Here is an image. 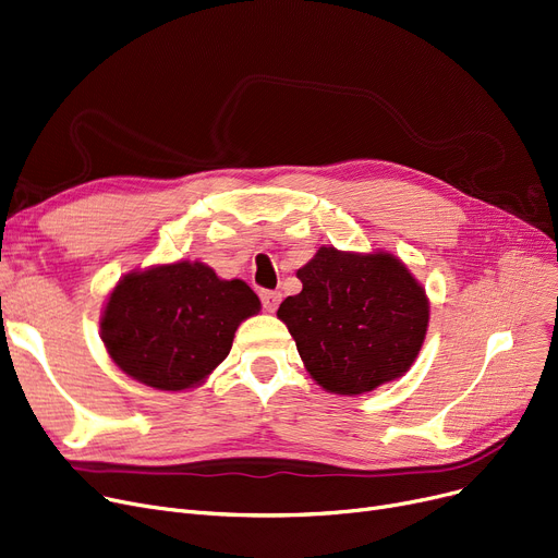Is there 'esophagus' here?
Listing matches in <instances>:
<instances>
[{"label": "esophagus", "instance_id": "obj_1", "mask_svg": "<svg viewBox=\"0 0 558 558\" xmlns=\"http://www.w3.org/2000/svg\"><path fill=\"white\" fill-rule=\"evenodd\" d=\"M259 299H262V305H264L266 312H276L278 305H280L282 294H280V292H262Z\"/></svg>", "mask_w": 558, "mask_h": 558}]
</instances>
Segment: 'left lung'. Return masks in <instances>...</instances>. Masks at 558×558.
<instances>
[{
	"label": "left lung",
	"mask_w": 558,
	"mask_h": 558,
	"mask_svg": "<svg viewBox=\"0 0 558 558\" xmlns=\"http://www.w3.org/2000/svg\"><path fill=\"white\" fill-rule=\"evenodd\" d=\"M296 278L301 294L280 303L278 319L324 390L365 395L413 367L428 328V299L401 259L322 246Z\"/></svg>",
	"instance_id": "left-lung-1"
}]
</instances>
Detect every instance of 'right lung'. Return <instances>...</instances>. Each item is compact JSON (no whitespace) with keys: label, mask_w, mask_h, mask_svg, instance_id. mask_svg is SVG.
<instances>
[{"label":"right lung","mask_w":558,"mask_h":558,"mask_svg":"<svg viewBox=\"0 0 558 558\" xmlns=\"http://www.w3.org/2000/svg\"><path fill=\"white\" fill-rule=\"evenodd\" d=\"M259 307L244 280H221L198 259L159 264L118 280L102 310V342L134 380L180 392L221 365L239 324Z\"/></svg>","instance_id":"1"}]
</instances>
